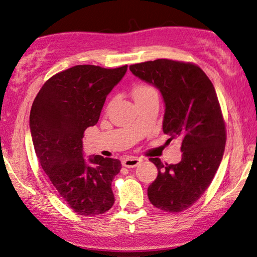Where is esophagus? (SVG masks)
I'll use <instances>...</instances> for the list:
<instances>
[{
  "label": "esophagus",
  "mask_w": 257,
  "mask_h": 257,
  "mask_svg": "<svg viewBox=\"0 0 257 257\" xmlns=\"http://www.w3.org/2000/svg\"><path fill=\"white\" fill-rule=\"evenodd\" d=\"M142 162L141 158H134V156H128L122 160V165L125 168H135Z\"/></svg>",
  "instance_id": "1"
}]
</instances>
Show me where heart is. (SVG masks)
Instances as JSON below:
<instances>
[{
	"mask_svg": "<svg viewBox=\"0 0 257 257\" xmlns=\"http://www.w3.org/2000/svg\"><path fill=\"white\" fill-rule=\"evenodd\" d=\"M155 95H158L156 90L153 88V87L149 85L142 84V85L136 86L133 89V97L135 99V102L141 101V99H144L150 96H155Z\"/></svg>",
	"mask_w": 257,
	"mask_h": 257,
	"instance_id": "heart-1",
	"label": "heart"
}]
</instances>
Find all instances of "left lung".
<instances>
[{
  "label": "left lung",
  "instance_id": "obj_1",
  "mask_svg": "<svg viewBox=\"0 0 257 257\" xmlns=\"http://www.w3.org/2000/svg\"><path fill=\"white\" fill-rule=\"evenodd\" d=\"M135 76L162 94L163 133L181 139V161L162 163L151 158L158 177L147 188L150 202L164 212L189 208L211 185L223 158L225 124L214 86L201 68L168 59L129 67Z\"/></svg>",
  "mask_w": 257,
  "mask_h": 257
}]
</instances>
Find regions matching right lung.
I'll list each match as a JSON object with an SVG mask.
<instances>
[{
    "label": "right lung",
    "instance_id": "1",
    "mask_svg": "<svg viewBox=\"0 0 257 257\" xmlns=\"http://www.w3.org/2000/svg\"><path fill=\"white\" fill-rule=\"evenodd\" d=\"M128 66H75L51 77L35 97L29 125L35 153L60 197L78 214H103L114 203L116 159H84L85 130L97 123L106 96Z\"/></svg>",
    "mask_w": 257,
    "mask_h": 257
}]
</instances>
